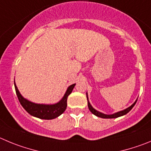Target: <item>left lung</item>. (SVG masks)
I'll return each instance as SVG.
<instances>
[{
	"mask_svg": "<svg viewBox=\"0 0 151 151\" xmlns=\"http://www.w3.org/2000/svg\"><path fill=\"white\" fill-rule=\"evenodd\" d=\"M86 98H87V101H88V109H89V110L91 111V113L94 114V115H96V116L99 117V118H118V117L123 116V115H126L127 113H128V112H129L131 109H133V107L135 106V104H136V101H137V99H136V101H135V102L133 103V104H132L130 106H129V107L127 108V109H124V110L119 111V112H115V113H113V114H111V115H106V114L102 113V112L96 110L95 108L92 107V106L90 104L89 101H88V93L87 92H86Z\"/></svg>",
	"mask_w": 151,
	"mask_h": 151,
	"instance_id": "8db88e82",
	"label": "left lung"
}]
</instances>
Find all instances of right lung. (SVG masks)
Returning a JSON list of instances; mask_svg holds the SVG:
<instances>
[{
  "label": "right lung",
  "instance_id": "1",
  "mask_svg": "<svg viewBox=\"0 0 151 151\" xmlns=\"http://www.w3.org/2000/svg\"><path fill=\"white\" fill-rule=\"evenodd\" d=\"M14 85H15V91H16L18 101L22 104L24 109L29 115L40 118V119L51 120V119H54V118L59 117L65 112L66 107H67V98L68 95L71 93L72 90L74 89L76 83L72 84V85L68 87L63 98L59 102L53 104H36V103L31 102L21 95V93L18 91L15 82H14Z\"/></svg>",
  "mask_w": 151,
  "mask_h": 151
}]
</instances>
